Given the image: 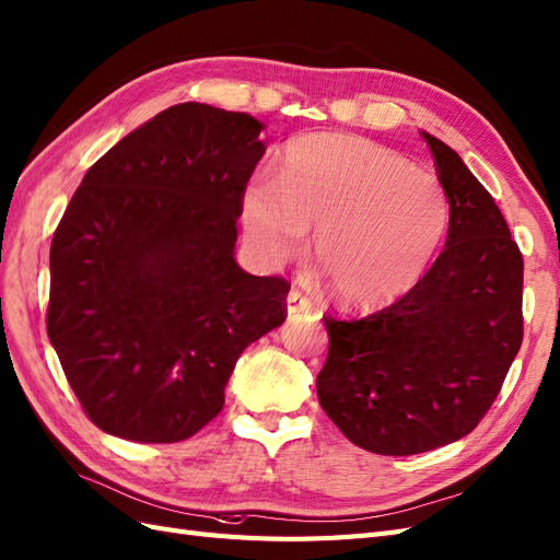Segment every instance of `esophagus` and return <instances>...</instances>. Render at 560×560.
<instances>
[{"label": "esophagus", "instance_id": "1", "mask_svg": "<svg viewBox=\"0 0 560 560\" xmlns=\"http://www.w3.org/2000/svg\"><path fill=\"white\" fill-rule=\"evenodd\" d=\"M287 313L294 315V313H303V311H311V299L303 296L299 290H292L287 294Z\"/></svg>", "mask_w": 560, "mask_h": 560}]
</instances>
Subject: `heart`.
Returning <instances> with one entry per match:
<instances>
[{
	"instance_id": "heart-1",
	"label": "heart",
	"mask_w": 560,
	"mask_h": 560,
	"mask_svg": "<svg viewBox=\"0 0 560 560\" xmlns=\"http://www.w3.org/2000/svg\"><path fill=\"white\" fill-rule=\"evenodd\" d=\"M241 219L252 252L270 266L299 259L315 229V261L334 299L378 311L425 273L451 208L439 179L397 151L319 132L284 149L278 184H247Z\"/></svg>"
}]
</instances>
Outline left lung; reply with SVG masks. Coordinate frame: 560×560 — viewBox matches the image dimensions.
I'll list each match as a JSON object with an SVG mask.
<instances>
[{"label":"left lung","instance_id":"8db88e82","mask_svg":"<svg viewBox=\"0 0 560 560\" xmlns=\"http://www.w3.org/2000/svg\"><path fill=\"white\" fill-rule=\"evenodd\" d=\"M448 196V238L393 306L325 317L317 399L354 446L413 455L457 442L495 401L523 341V257L483 184L422 132Z\"/></svg>","mask_w":560,"mask_h":560}]
</instances>
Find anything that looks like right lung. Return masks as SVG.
Masks as SVG:
<instances>
[{
	"label": "right lung",
	"mask_w": 560,
	"mask_h": 560,
	"mask_svg": "<svg viewBox=\"0 0 560 560\" xmlns=\"http://www.w3.org/2000/svg\"><path fill=\"white\" fill-rule=\"evenodd\" d=\"M264 124L167 107L91 165L50 243L46 331L107 434L184 442L222 411L243 350L280 327L290 282L235 264Z\"/></svg>",
	"instance_id": "obj_1"
}]
</instances>
